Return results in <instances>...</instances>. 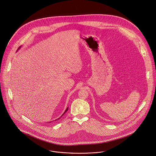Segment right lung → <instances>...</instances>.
<instances>
[{"mask_svg": "<svg viewBox=\"0 0 156 156\" xmlns=\"http://www.w3.org/2000/svg\"><path fill=\"white\" fill-rule=\"evenodd\" d=\"M20 47H21V46H20V47H19V48H18V49H20ZM68 108H68V107H67V108H66V110H65V112H64V113H63V114H65V113H66V112H67V110H68ZM63 114H62V115H63ZM60 119V117H59V119ZM50 123H51V122H50Z\"/></svg>", "mask_w": 156, "mask_h": 156, "instance_id": "obj_1", "label": "right lung"}]
</instances>
